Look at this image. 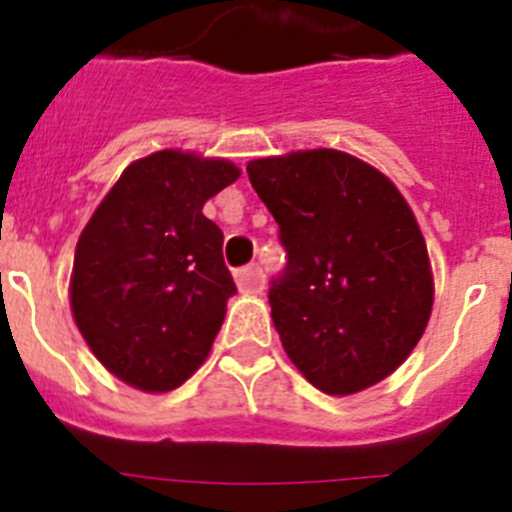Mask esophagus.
<instances>
[{"label":"esophagus","mask_w":512,"mask_h":512,"mask_svg":"<svg viewBox=\"0 0 512 512\" xmlns=\"http://www.w3.org/2000/svg\"><path fill=\"white\" fill-rule=\"evenodd\" d=\"M235 282H238V289L246 292V295H256L264 289V271H261L259 264H248L243 269L235 271Z\"/></svg>","instance_id":"obj_1"}]
</instances>
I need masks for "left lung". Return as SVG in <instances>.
<instances>
[{"label":"left lung","mask_w":512,"mask_h":512,"mask_svg":"<svg viewBox=\"0 0 512 512\" xmlns=\"http://www.w3.org/2000/svg\"><path fill=\"white\" fill-rule=\"evenodd\" d=\"M246 171L287 251L269 305L292 364L328 395L395 372L433 307L428 248L395 184L330 148L259 158Z\"/></svg>","instance_id":"left-lung-1"}]
</instances>
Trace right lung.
<instances>
[{
  "label": "right lung",
  "instance_id": "right-lung-1",
  "mask_svg": "<svg viewBox=\"0 0 512 512\" xmlns=\"http://www.w3.org/2000/svg\"><path fill=\"white\" fill-rule=\"evenodd\" d=\"M238 174L220 158L151 153L122 171L81 233L71 310L122 382L169 392L210 354L235 282L223 230L202 207Z\"/></svg>",
  "mask_w": 512,
  "mask_h": 512
}]
</instances>
